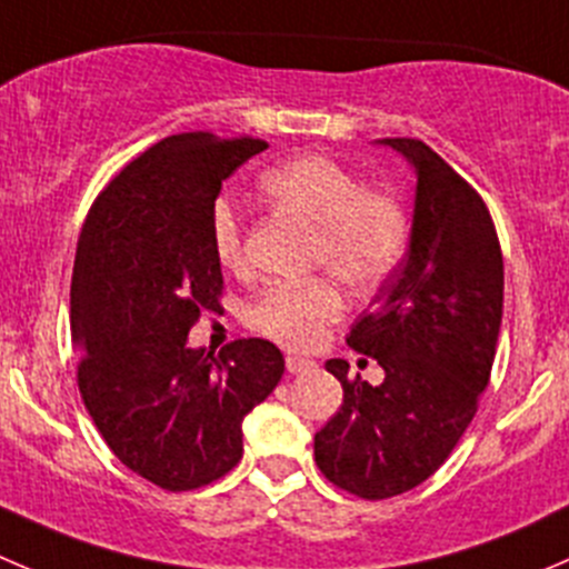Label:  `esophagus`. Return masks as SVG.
Instances as JSON below:
<instances>
[{"instance_id": "34e87169", "label": "esophagus", "mask_w": 569, "mask_h": 569, "mask_svg": "<svg viewBox=\"0 0 569 569\" xmlns=\"http://www.w3.org/2000/svg\"><path fill=\"white\" fill-rule=\"evenodd\" d=\"M286 369H289L291 375L308 372V369H313V361H308V358L295 356V352H289V356H286Z\"/></svg>"}]
</instances>
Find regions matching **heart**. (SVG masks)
I'll list each match as a JSON object with an SVG mask.
<instances>
[{"label": "heart", "instance_id": "obj_1", "mask_svg": "<svg viewBox=\"0 0 569 569\" xmlns=\"http://www.w3.org/2000/svg\"><path fill=\"white\" fill-rule=\"evenodd\" d=\"M261 189L280 211L313 230V267L328 269L347 289L372 295L395 278L413 241V217L400 194L367 189L345 163L297 156L263 174ZM213 256L228 272L247 269L244 219L230 202L211 213ZM345 313L336 283H274L256 295L244 319L256 333L295 350L313 347Z\"/></svg>", "mask_w": 569, "mask_h": 569}]
</instances>
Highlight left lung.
I'll use <instances>...</instances> for the list:
<instances>
[{"mask_svg":"<svg viewBox=\"0 0 569 569\" xmlns=\"http://www.w3.org/2000/svg\"><path fill=\"white\" fill-rule=\"evenodd\" d=\"M383 144L417 169L413 241L347 345L386 378L369 386L330 358L345 400L313 437L322 476L363 500L419 487L453 453L492 375L503 317V252L483 197L419 138Z\"/></svg>","mask_w":569,"mask_h":569,"instance_id":"left-lung-1","label":"left lung"}]
</instances>
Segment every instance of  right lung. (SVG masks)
Masks as SVG:
<instances>
[{
	"mask_svg": "<svg viewBox=\"0 0 569 569\" xmlns=\"http://www.w3.org/2000/svg\"><path fill=\"white\" fill-rule=\"evenodd\" d=\"M252 136H169L97 194L71 272L77 386L116 459L167 492L228 476L241 419L272 395L283 352L236 339L191 350L200 313L222 308L211 213L236 169L267 150Z\"/></svg>",
	"mask_w": 569,
	"mask_h": 569,
	"instance_id": "1",
	"label": "right lung"
}]
</instances>
